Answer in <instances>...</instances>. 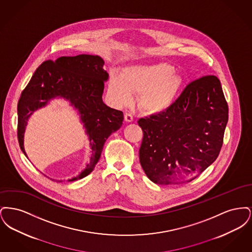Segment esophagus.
<instances>
[{
	"instance_id": "34e87169",
	"label": "esophagus",
	"mask_w": 252,
	"mask_h": 252,
	"mask_svg": "<svg viewBox=\"0 0 252 252\" xmlns=\"http://www.w3.org/2000/svg\"><path fill=\"white\" fill-rule=\"evenodd\" d=\"M125 121L127 122V123L133 121V116H132L131 113H126L125 114Z\"/></svg>"
}]
</instances>
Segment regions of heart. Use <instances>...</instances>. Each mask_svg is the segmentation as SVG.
I'll return each mask as SVG.
<instances>
[{
	"label": "heart",
	"instance_id": "1",
	"mask_svg": "<svg viewBox=\"0 0 252 252\" xmlns=\"http://www.w3.org/2000/svg\"><path fill=\"white\" fill-rule=\"evenodd\" d=\"M181 84V76L167 63L135 64L125 67L121 75L110 76L108 94L119 107L129 105L133 94H140V108L148 114H160L172 106Z\"/></svg>",
	"mask_w": 252,
	"mask_h": 252
}]
</instances>
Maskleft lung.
I'll return each mask as SVG.
<instances>
[{
    "label": "left lung",
    "mask_w": 252,
    "mask_h": 252,
    "mask_svg": "<svg viewBox=\"0 0 252 252\" xmlns=\"http://www.w3.org/2000/svg\"><path fill=\"white\" fill-rule=\"evenodd\" d=\"M228 119V103L216 75L187 85L165 112L141 118L139 154L147 178L160 185L194 180L219 155Z\"/></svg>",
    "instance_id": "left-lung-1"
}]
</instances>
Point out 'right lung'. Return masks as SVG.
<instances>
[{
	"label": "right lung",
	"instance_id": "1",
	"mask_svg": "<svg viewBox=\"0 0 252 252\" xmlns=\"http://www.w3.org/2000/svg\"><path fill=\"white\" fill-rule=\"evenodd\" d=\"M104 60L99 56L78 55L44 61L34 72L18 103V140L24 155V131L27 121L38 108L59 97L68 100L78 110L92 148L90 163L73 180H80L93 172L105 142L123 125L120 110L104 104L102 95L108 73L103 69Z\"/></svg>",
	"mask_w": 252,
	"mask_h": 252
}]
</instances>
